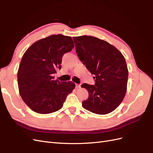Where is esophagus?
Returning a JSON list of instances; mask_svg holds the SVG:
<instances>
[{
  "label": "esophagus",
  "mask_w": 153,
  "mask_h": 153,
  "mask_svg": "<svg viewBox=\"0 0 153 153\" xmlns=\"http://www.w3.org/2000/svg\"><path fill=\"white\" fill-rule=\"evenodd\" d=\"M76 88H80L81 87V85H80V84H76Z\"/></svg>",
  "instance_id": "34e87169"
}]
</instances>
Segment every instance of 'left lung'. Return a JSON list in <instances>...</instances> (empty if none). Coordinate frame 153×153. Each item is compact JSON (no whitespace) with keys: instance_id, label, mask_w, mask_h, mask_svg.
<instances>
[{"instance_id":"1","label":"left lung","mask_w":153,"mask_h":153,"mask_svg":"<svg viewBox=\"0 0 153 153\" xmlns=\"http://www.w3.org/2000/svg\"><path fill=\"white\" fill-rule=\"evenodd\" d=\"M73 38L78 57L95 75V85L81 86L89 92L82 106L96 114L112 112L126 93L128 69L124 57L114 46L96 37L85 35Z\"/></svg>"}]
</instances>
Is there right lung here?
<instances>
[{
  "mask_svg": "<svg viewBox=\"0 0 153 153\" xmlns=\"http://www.w3.org/2000/svg\"><path fill=\"white\" fill-rule=\"evenodd\" d=\"M75 47L71 36L51 35L36 41L22 58L17 78L23 101L34 112L47 114L61 109L75 88L71 81L53 80L63 55Z\"/></svg>",
  "mask_w": 153,
  "mask_h": 153,
  "instance_id": "add662e5",
  "label": "right lung"
}]
</instances>
